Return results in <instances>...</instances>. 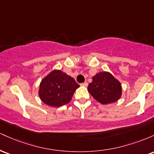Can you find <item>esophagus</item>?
<instances>
[{"mask_svg": "<svg viewBox=\"0 0 154 154\" xmlns=\"http://www.w3.org/2000/svg\"><path fill=\"white\" fill-rule=\"evenodd\" d=\"M88 82H83V83H81V84H80V85L81 86H84V87H87V86H88Z\"/></svg>", "mask_w": 154, "mask_h": 154, "instance_id": "1", "label": "esophagus"}]
</instances>
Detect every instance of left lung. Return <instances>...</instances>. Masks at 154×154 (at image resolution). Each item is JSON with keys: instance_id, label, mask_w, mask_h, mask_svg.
Here are the masks:
<instances>
[{"instance_id": "obj_1", "label": "left lung", "mask_w": 154, "mask_h": 154, "mask_svg": "<svg viewBox=\"0 0 154 154\" xmlns=\"http://www.w3.org/2000/svg\"><path fill=\"white\" fill-rule=\"evenodd\" d=\"M88 91L97 101L104 105L116 102L122 94L121 82L109 72H100L93 76Z\"/></svg>"}]
</instances>
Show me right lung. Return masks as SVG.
<instances>
[{
    "label": "right lung",
    "instance_id": "add662e5",
    "mask_svg": "<svg viewBox=\"0 0 154 154\" xmlns=\"http://www.w3.org/2000/svg\"><path fill=\"white\" fill-rule=\"evenodd\" d=\"M79 87L73 77L61 70L54 69L41 80L38 95L46 105L60 107L70 102Z\"/></svg>",
    "mask_w": 154,
    "mask_h": 154
}]
</instances>
